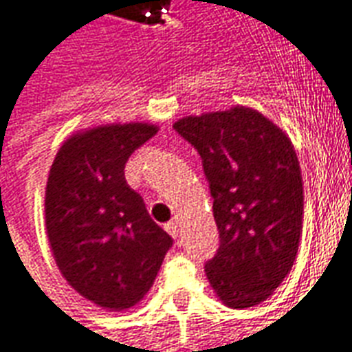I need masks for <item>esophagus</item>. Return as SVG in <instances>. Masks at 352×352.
Here are the masks:
<instances>
[{"mask_svg": "<svg viewBox=\"0 0 352 352\" xmlns=\"http://www.w3.org/2000/svg\"><path fill=\"white\" fill-rule=\"evenodd\" d=\"M178 227H179L178 219H174V221L166 223V225H165V230H166V232H168V234L173 236V238H178V232H179Z\"/></svg>", "mask_w": 352, "mask_h": 352, "instance_id": "obj_1", "label": "esophagus"}]
</instances>
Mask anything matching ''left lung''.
<instances>
[{
    "label": "left lung",
    "mask_w": 352,
    "mask_h": 352,
    "mask_svg": "<svg viewBox=\"0 0 352 352\" xmlns=\"http://www.w3.org/2000/svg\"><path fill=\"white\" fill-rule=\"evenodd\" d=\"M174 129L201 153L214 197L219 250L204 266L215 296L232 309L270 298L296 261L304 184L296 150L258 110L186 116Z\"/></svg>",
    "instance_id": "8db88e82"
}]
</instances>
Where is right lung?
Wrapping results in <instances>:
<instances>
[{
    "instance_id": "1",
    "label": "right lung",
    "mask_w": 352,
    "mask_h": 352,
    "mask_svg": "<svg viewBox=\"0 0 352 352\" xmlns=\"http://www.w3.org/2000/svg\"><path fill=\"white\" fill-rule=\"evenodd\" d=\"M155 133L157 125L144 122L78 131L48 173L45 223L54 261L74 291L102 309L123 311L144 298L173 245L123 173Z\"/></svg>"
}]
</instances>
